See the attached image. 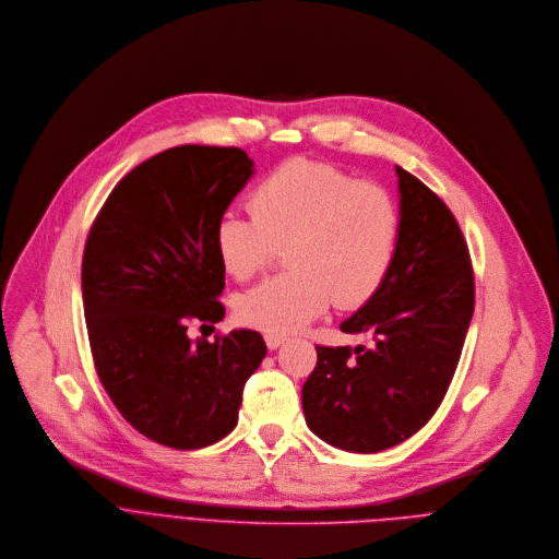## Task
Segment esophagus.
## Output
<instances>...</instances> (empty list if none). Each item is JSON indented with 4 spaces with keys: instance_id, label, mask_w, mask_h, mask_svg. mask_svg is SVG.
Returning a JSON list of instances; mask_svg holds the SVG:
<instances>
[{
    "instance_id": "esophagus-1",
    "label": "esophagus",
    "mask_w": 559,
    "mask_h": 559,
    "mask_svg": "<svg viewBox=\"0 0 559 559\" xmlns=\"http://www.w3.org/2000/svg\"><path fill=\"white\" fill-rule=\"evenodd\" d=\"M264 342H266L269 350H277V348L286 342V337H282V334H271V332H266V334H264Z\"/></svg>"
}]
</instances>
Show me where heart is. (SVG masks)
Wrapping results in <instances>:
<instances>
[{"instance_id": "heart-1", "label": "heart", "mask_w": 559, "mask_h": 559, "mask_svg": "<svg viewBox=\"0 0 559 559\" xmlns=\"http://www.w3.org/2000/svg\"><path fill=\"white\" fill-rule=\"evenodd\" d=\"M251 213L225 211L213 229L217 260L231 277L251 280L286 247L288 273L240 295L238 319L288 334L332 301L359 308L385 282L401 234L394 195L377 182L310 158L271 171L249 198Z\"/></svg>"}]
</instances>
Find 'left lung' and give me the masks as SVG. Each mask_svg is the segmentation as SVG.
I'll use <instances>...</instances> for the list:
<instances>
[{"instance_id": "8db88e82", "label": "left lung", "mask_w": 559, "mask_h": 559, "mask_svg": "<svg viewBox=\"0 0 559 559\" xmlns=\"http://www.w3.org/2000/svg\"><path fill=\"white\" fill-rule=\"evenodd\" d=\"M401 234L392 269L350 319L372 346H317L301 388L308 427L334 448L372 454L407 440L438 409L454 379L474 314V269L454 213L396 167Z\"/></svg>"}]
</instances>
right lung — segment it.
<instances>
[{"label":"right lung","mask_w":559,"mask_h":559,"mask_svg":"<svg viewBox=\"0 0 559 559\" xmlns=\"http://www.w3.org/2000/svg\"><path fill=\"white\" fill-rule=\"evenodd\" d=\"M251 176L238 147H171L111 189L87 234L81 288L96 374L123 418L165 448L225 438L266 355L255 330L187 337L189 321L225 317L213 229Z\"/></svg>","instance_id":"1"}]
</instances>
